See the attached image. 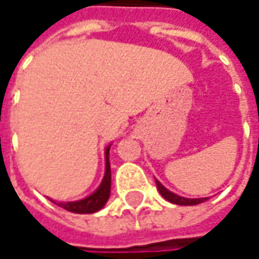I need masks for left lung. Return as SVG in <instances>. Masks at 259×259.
<instances>
[{"instance_id": "left-lung-1", "label": "left lung", "mask_w": 259, "mask_h": 259, "mask_svg": "<svg viewBox=\"0 0 259 259\" xmlns=\"http://www.w3.org/2000/svg\"><path fill=\"white\" fill-rule=\"evenodd\" d=\"M157 188L160 190V193L168 201V202H171V204H176V205H198V204H201V202H204L206 201L208 198H198V199H188V198H182V196H179V195H175L173 192H170V190H167L162 185H161L160 182H157Z\"/></svg>"}]
</instances>
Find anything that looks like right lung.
<instances>
[{"label": "right lung", "instance_id": "1", "mask_svg": "<svg viewBox=\"0 0 259 259\" xmlns=\"http://www.w3.org/2000/svg\"><path fill=\"white\" fill-rule=\"evenodd\" d=\"M108 152H110V148H107V151H105V160H107L105 161V176H104V180L98 189L82 201L58 202V204L55 202V204L67 209L70 212H76V214H92L95 211H99L105 205L110 198V189H111V168H110V161H108Z\"/></svg>", "mask_w": 259, "mask_h": 259}]
</instances>
